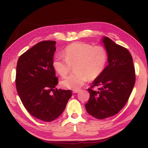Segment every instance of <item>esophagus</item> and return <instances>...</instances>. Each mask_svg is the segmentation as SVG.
Returning <instances> with one entry per match:
<instances>
[{
    "mask_svg": "<svg viewBox=\"0 0 148 148\" xmlns=\"http://www.w3.org/2000/svg\"><path fill=\"white\" fill-rule=\"evenodd\" d=\"M79 91H80L79 89H76V90H73V92L74 93H77V92H78Z\"/></svg>",
    "mask_w": 148,
    "mask_h": 148,
    "instance_id": "obj_1",
    "label": "esophagus"
}]
</instances>
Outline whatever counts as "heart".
Returning <instances> with one entry per match:
<instances>
[{
  "instance_id": "b5f03b06",
  "label": "heart",
  "mask_w": 148,
  "mask_h": 148,
  "mask_svg": "<svg viewBox=\"0 0 148 148\" xmlns=\"http://www.w3.org/2000/svg\"><path fill=\"white\" fill-rule=\"evenodd\" d=\"M108 61L107 51L101 45L76 42L68 45L64 51V56L58 55L53 66L58 74L65 78L70 73L72 66H75L76 74L70 75L61 82L66 88L76 90L87 81L94 80L103 73Z\"/></svg>"
}]
</instances>
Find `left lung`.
<instances>
[{
    "label": "left lung",
    "instance_id": "left-lung-1",
    "mask_svg": "<svg viewBox=\"0 0 148 148\" xmlns=\"http://www.w3.org/2000/svg\"><path fill=\"white\" fill-rule=\"evenodd\" d=\"M103 41L109 64L88 88L90 98L85 104L88 113L98 119L117 114L128 101L136 82L133 58L127 49L107 37ZM95 87H99L98 91L93 89Z\"/></svg>",
    "mask_w": 148,
    "mask_h": 148
}]
</instances>
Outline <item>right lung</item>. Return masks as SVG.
<instances>
[{
  "instance_id": "add662e5",
  "label": "right lung",
  "mask_w": 148,
  "mask_h": 148,
  "mask_svg": "<svg viewBox=\"0 0 148 148\" xmlns=\"http://www.w3.org/2000/svg\"><path fill=\"white\" fill-rule=\"evenodd\" d=\"M56 49L55 41H41L23 53L16 65V87L23 105L32 116L46 122L61 115L72 97L70 90L56 88Z\"/></svg>"
}]
</instances>
